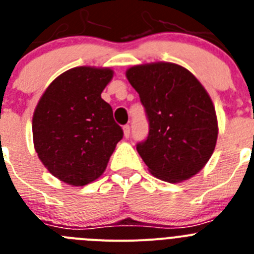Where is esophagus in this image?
<instances>
[{"instance_id":"34e87169","label":"esophagus","mask_w":254,"mask_h":254,"mask_svg":"<svg viewBox=\"0 0 254 254\" xmlns=\"http://www.w3.org/2000/svg\"><path fill=\"white\" fill-rule=\"evenodd\" d=\"M123 133H125V137L128 138L129 134H131V127L128 125L123 126Z\"/></svg>"}]
</instances>
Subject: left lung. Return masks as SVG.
Listing matches in <instances>:
<instances>
[{
	"mask_svg": "<svg viewBox=\"0 0 254 254\" xmlns=\"http://www.w3.org/2000/svg\"><path fill=\"white\" fill-rule=\"evenodd\" d=\"M140 95L149 134L136 145L150 173L177 183L206 165L217 140V118L210 95L185 67L170 62L133 66L126 71Z\"/></svg>",
	"mask_w": 254,
	"mask_h": 254,
	"instance_id": "obj_1",
	"label": "left lung"
}]
</instances>
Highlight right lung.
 <instances>
[{
  "mask_svg": "<svg viewBox=\"0 0 254 254\" xmlns=\"http://www.w3.org/2000/svg\"><path fill=\"white\" fill-rule=\"evenodd\" d=\"M111 68L81 66L55 78L33 116V140L51 174L71 186H86L104 173L123 131L102 91Z\"/></svg>",
  "mask_w": 254,
  "mask_h": 254,
  "instance_id": "add662e5",
  "label": "right lung"
}]
</instances>
